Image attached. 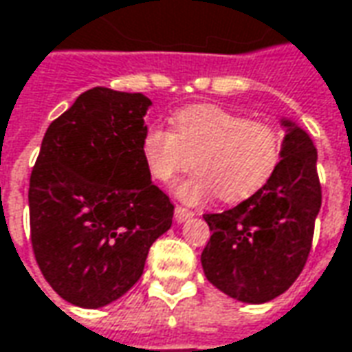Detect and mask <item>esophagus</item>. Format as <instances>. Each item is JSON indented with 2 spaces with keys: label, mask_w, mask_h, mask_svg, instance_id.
Returning a JSON list of instances; mask_svg holds the SVG:
<instances>
[{
  "label": "esophagus",
  "mask_w": 352,
  "mask_h": 352,
  "mask_svg": "<svg viewBox=\"0 0 352 352\" xmlns=\"http://www.w3.org/2000/svg\"><path fill=\"white\" fill-rule=\"evenodd\" d=\"M192 216H195V214H192L190 210H186V208H183V206L175 208V221H177V223H183V221L190 219Z\"/></svg>",
  "instance_id": "obj_1"
}]
</instances>
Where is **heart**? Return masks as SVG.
Wrapping results in <instances>:
<instances>
[{
    "label": "heart",
    "instance_id": "heart-1",
    "mask_svg": "<svg viewBox=\"0 0 352 352\" xmlns=\"http://www.w3.org/2000/svg\"><path fill=\"white\" fill-rule=\"evenodd\" d=\"M140 148L157 181H169L195 162V173L175 186L177 196L188 204L204 202L216 192L223 202H241L256 195L276 173L283 136L267 121L198 104L173 117V131L146 129Z\"/></svg>",
    "mask_w": 352,
    "mask_h": 352
}]
</instances>
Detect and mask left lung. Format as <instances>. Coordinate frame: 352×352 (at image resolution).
I'll return each instance as SVG.
<instances>
[{
    "instance_id": "obj_1",
    "label": "left lung",
    "mask_w": 352,
    "mask_h": 352,
    "mask_svg": "<svg viewBox=\"0 0 352 352\" xmlns=\"http://www.w3.org/2000/svg\"><path fill=\"white\" fill-rule=\"evenodd\" d=\"M276 173L256 195L221 214H206L212 236L202 250L208 281L231 298L262 305L295 283L310 254L322 206L318 152L289 119Z\"/></svg>"
}]
</instances>
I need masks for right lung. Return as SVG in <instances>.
<instances>
[{
  "label": "right lung",
  "instance_id": "1",
  "mask_svg": "<svg viewBox=\"0 0 352 352\" xmlns=\"http://www.w3.org/2000/svg\"><path fill=\"white\" fill-rule=\"evenodd\" d=\"M150 106L144 94L96 86L45 131L28 188L30 241L45 281L75 307L125 295L171 227L173 204L140 148Z\"/></svg>",
  "mask_w": 352,
  "mask_h": 352
}]
</instances>
